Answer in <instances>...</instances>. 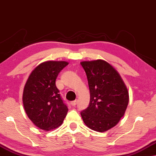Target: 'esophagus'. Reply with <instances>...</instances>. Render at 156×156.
Returning a JSON list of instances; mask_svg holds the SVG:
<instances>
[{"instance_id": "34e87169", "label": "esophagus", "mask_w": 156, "mask_h": 156, "mask_svg": "<svg viewBox=\"0 0 156 156\" xmlns=\"http://www.w3.org/2000/svg\"><path fill=\"white\" fill-rule=\"evenodd\" d=\"M77 102H78V101L77 100H73V101H72V102H71V105H72V106H76V105H77Z\"/></svg>"}]
</instances>
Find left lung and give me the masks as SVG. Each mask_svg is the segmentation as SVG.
<instances>
[{
	"mask_svg": "<svg viewBox=\"0 0 156 156\" xmlns=\"http://www.w3.org/2000/svg\"><path fill=\"white\" fill-rule=\"evenodd\" d=\"M90 99L88 107L80 112L83 122L90 129L104 132L117 125L124 116L129 94L121 76L103 60L83 61Z\"/></svg>",
	"mask_w": 156,
	"mask_h": 156,
	"instance_id": "left-lung-1",
	"label": "left lung"
}]
</instances>
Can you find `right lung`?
<instances>
[{
	"label": "right lung",
	"mask_w": 156,
	"mask_h": 156,
	"mask_svg": "<svg viewBox=\"0 0 156 156\" xmlns=\"http://www.w3.org/2000/svg\"><path fill=\"white\" fill-rule=\"evenodd\" d=\"M69 63L46 61L30 74L25 85L23 101L30 119L39 129L49 131L60 126L68 107L56 85V79Z\"/></svg>",
	"instance_id": "right-lung-1"
}]
</instances>
